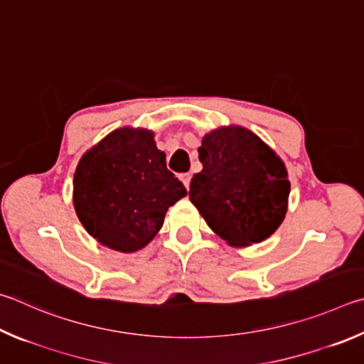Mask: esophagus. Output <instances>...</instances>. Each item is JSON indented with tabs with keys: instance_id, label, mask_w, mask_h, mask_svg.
<instances>
[{
	"instance_id": "obj_1",
	"label": "esophagus",
	"mask_w": 364,
	"mask_h": 364,
	"mask_svg": "<svg viewBox=\"0 0 364 364\" xmlns=\"http://www.w3.org/2000/svg\"><path fill=\"white\" fill-rule=\"evenodd\" d=\"M180 178H181V181H183L184 186H186V189H189V184H191V173H183Z\"/></svg>"
}]
</instances>
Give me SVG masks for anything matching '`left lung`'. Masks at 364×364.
I'll return each mask as SVG.
<instances>
[{
	"label": "left lung",
	"instance_id": "8db88e82",
	"mask_svg": "<svg viewBox=\"0 0 364 364\" xmlns=\"http://www.w3.org/2000/svg\"><path fill=\"white\" fill-rule=\"evenodd\" d=\"M203 165L191 180L189 199L208 226L234 247L266 240L287 213L289 181L280 157L242 127L205 135Z\"/></svg>",
	"mask_w": 364,
	"mask_h": 364
}]
</instances>
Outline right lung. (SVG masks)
<instances>
[{"label":"right lung","mask_w":364,"mask_h":364,"mask_svg":"<svg viewBox=\"0 0 364 364\" xmlns=\"http://www.w3.org/2000/svg\"><path fill=\"white\" fill-rule=\"evenodd\" d=\"M188 194L148 130L119 129L79 161L75 208L87 232L122 253L143 248L168 207Z\"/></svg>","instance_id":"right-lung-1"}]
</instances>
